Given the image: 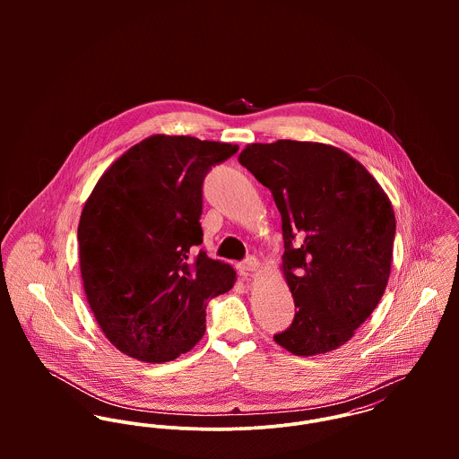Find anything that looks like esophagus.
<instances>
[{"mask_svg":"<svg viewBox=\"0 0 459 459\" xmlns=\"http://www.w3.org/2000/svg\"><path fill=\"white\" fill-rule=\"evenodd\" d=\"M260 268V262L256 260V258H247L246 262L238 263V272L244 275V277H247L249 273H253V272H256Z\"/></svg>","mask_w":459,"mask_h":459,"instance_id":"esophagus-1","label":"esophagus"}]
</instances>
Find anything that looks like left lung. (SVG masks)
<instances>
[{"label": "left lung", "instance_id": "left-lung-1", "mask_svg": "<svg viewBox=\"0 0 459 459\" xmlns=\"http://www.w3.org/2000/svg\"><path fill=\"white\" fill-rule=\"evenodd\" d=\"M282 221V273L295 318L273 341L313 357L348 342L375 311L391 275V199L350 153L324 143L247 144L240 157Z\"/></svg>", "mask_w": 459, "mask_h": 459}]
</instances>
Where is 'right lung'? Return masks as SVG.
Returning a JSON list of instances; mask_svg holds the SVG:
<instances>
[{"mask_svg": "<svg viewBox=\"0 0 459 459\" xmlns=\"http://www.w3.org/2000/svg\"><path fill=\"white\" fill-rule=\"evenodd\" d=\"M237 144L155 134L99 178L77 240L90 309L113 346L160 364L204 333L206 302L233 288L231 264L191 249L203 242V178Z\"/></svg>", "mask_w": 459, "mask_h": 459, "instance_id": "right-lung-1", "label": "right lung"}]
</instances>
